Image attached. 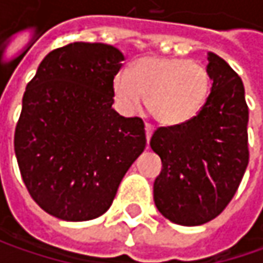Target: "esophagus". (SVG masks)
I'll use <instances>...</instances> for the list:
<instances>
[{
	"mask_svg": "<svg viewBox=\"0 0 263 263\" xmlns=\"http://www.w3.org/2000/svg\"><path fill=\"white\" fill-rule=\"evenodd\" d=\"M145 130H146V140L149 142L151 137H152V133H154V127L151 124H145Z\"/></svg>",
	"mask_w": 263,
	"mask_h": 263,
	"instance_id": "1",
	"label": "esophagus"
}]
</instances>
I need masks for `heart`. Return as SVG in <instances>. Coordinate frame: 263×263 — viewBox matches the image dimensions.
<instances>
[{"instance_id":"1","label":"heart","mask_w":263,"mask_h":263,"mask_svg":"<svg viewBox=\"0 0 263 263\" xmlns=\"http://www.w3.org/2000/svg\"><path fill=\"white\" fill-rule=\"evenodd\" d=\"M209 89L206 67L174 57H142L128 73L114 79V95L124 109L137 111L145 96L149 114L164 126H178L196 117Z\"/></svg>"}]
</instances>
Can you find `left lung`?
<instances>
[{
  "label": "left lung",
  "instance_id": "1",
  "mask_svg": "<svg viewBox=\"0 0 263 263\" xmlns=\"http://www.w3.org/2000/svg\"><path fill=\"white\" fill-rule=\"evenodd\" d=\"M211 93L196 117L159 127L151 139L162 170L154 183L158 211L180 226L218 217L236 195L249 164V108L238 74L208 52Z\"/></svg>",
  "mask_w": 263,
  "mask_h": 263
}]
</instances>
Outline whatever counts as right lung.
<instances>
[{
    "instance_id": "right-lung-1",
    "label": "right lung",
    "mask_w": 263,
    "mask_h": 263,
    "mask_svg": "<svg viewBox=\"0 0 263 263\" xmlns=\"http://www.w3.org/2000/svg\"><path fill=\"white\" fill-rule=\"evenodd\" d=\"M123 60L112 45L68 44L51 51L26 86L14 152L27 192L52 217L105 214L146 146L142 118L112 109Z\"/></svg>"
}]
</instances>
